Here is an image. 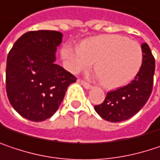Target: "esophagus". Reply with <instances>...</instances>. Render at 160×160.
Returning a JSON list of instances; mask_svg holds the SVG:
<instances>
[{
	"mask_svg": "<svg viewBox=\"0 0 160 160\" xmlns=\"http://www.w3.org/2000/svg\"><path fill=\"white\" fill-rule=\"evenodd\" d=\"M79 82H80V84H81L85 89H91V88H92V85H91L90 83H88L87 81H85V80H79Z\"/></svg>",
	"mask_w": 160,
	"mask_h": 160,
	"instance_id": "obj_1",
	"label": "esophagus"
}]
</instances>
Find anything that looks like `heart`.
<instances>
[{
  "label": "heart",
  "mask_w": 160,
  "mask_h": 160,
  "mask_svg": "<svg viewBox=\"0 0 160 160\" xmlns=\"http://www.w3.org/2000/svg\"><path fill=\"white\" fill-rule=\"evenodd\" d=\"M60 54L65 68L73 74L88 71L95 62V71L102 84L109 89L130 82L143 63L140 44L116 34L85 39L80 48L66 44Z\"/></svg>",
  "instance_id": "obj_1"
}]
</instances>
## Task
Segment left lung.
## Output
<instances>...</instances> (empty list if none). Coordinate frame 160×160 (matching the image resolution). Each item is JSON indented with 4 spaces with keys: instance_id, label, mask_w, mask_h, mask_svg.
Masks as SVG:
<instances>
[{
    "instance_id": "1",
    "label": "left lung",
    "mask_w": 160,
    "mask_h": 160,
    "mask_svg": "<svg viewBox=\"0 0 160 160\" xmlns=\"http://www.w3.org/2000/svg\"><path fill=\"white\" fill-rule=\"evenodd\" d=\"M143 63L141 68L129 84L110 92L99 105H95L96 112L109 122H122L134 116L146 104L152 92L155 58L147 43L141 46Z\"/></svg>"
}]
</instances>
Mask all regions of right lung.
Masks as SVG:
<instances>
[{"instance_id": "obj_1", "label": "right lung", "mask_w": 160, "mask_h": 160, "mask_svg": "<svg viewBox=\"0 0 160 160\" xmlns=\"http://www.w3.org/2000/svg\"><path fill=\"white\" fill-rule=\"evenodd\" d=\"M62 37L58 31H30L18 38L8 54V99L13 109L30 121L51 117L68 85L76 82L74 75L55 63Z\"/></svg>"}]
</instances>
